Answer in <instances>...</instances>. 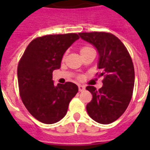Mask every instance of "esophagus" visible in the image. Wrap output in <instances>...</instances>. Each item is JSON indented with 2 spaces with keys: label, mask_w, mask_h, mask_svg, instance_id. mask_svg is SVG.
Segmentation results:
<instances>
[{
  "label": "esophagus",
  "mask_w": 150,
  "mask_h": 150,
  "mask_svg": "<svg viewBox=\"0 0 150 150\" xmlns=\"http://www.w3.org/2000/svg\"><path fill=\"white\" fill-rule=\"evenodd\" d=\"M78 88H79V91H83L85 90V87L84 86H83V85H79Z\"/></svg>",
  "instance_id": "esophagus-1"
}]
</instances>
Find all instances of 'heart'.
<instances>
[{"mask_svg":"<svg viewBox=\"0 0 150 150\" xmlns=\"http://www.w3.org/2000/svg\"><path fill=\"white\" fill-rule=\"evenodd\" d=\"M93 50L91 47H89V46H83L80 48V53H81V54H83L85 53L88 52L89 50ZM80 78V77H79V79Z\"/></svg>","mask_w":150,"mask_h":150,"instance_id":"b5f03b06","label":"heart"}]
</instances>
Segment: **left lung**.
Segmentation results:
<instances>
[{
  "label": "left lung",
  "mask_w": 150,
  "mask_h": 150,
  "mask_svg": "<svg viewBox=\"0 0 150 150\" xmlns=\"http://www.w3.org/2000/svg\"><path fill=\"white\" fill-rule=\"evenodd\" d=\"M82 39L96 46L99 52V76H104L103 87L86 89L92 95L87 112L95 121L108 125L125 112L134 88V67L131 56L123 42L110 33H79Z\"/></svg>",
  "instance_id": "left-lung-1"
}]
</instances>
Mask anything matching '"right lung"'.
Here are the masks:
<instances>
[{
	"mask_svg": "<svg viewBox=\"0 0 150 150\" xmlns=\"http://www.w3.org/2000/svg\"><path fill=\"white\" fill-rule=\"evenodd\" d=\"M79 37L77 34H51L31 42L18 66L21 100L32 116L44 124H54L67 114L69 103L78 92L71 82L54 85L52 73L60 68L62 56Z\"/></svg>",
	"mask_w": 150,
	"mask_h": 150,
	"instance_id": "add662e5",
	"label": "right lung"
}]
</instances>
